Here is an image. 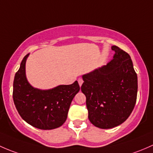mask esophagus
Listing matches in <instances>:
<instances>
[{"mask_svg":"<svg viewBox=\"0 0 153 153\" xmlns=\"http://www.w3.org/2000/svg\"><path fill=\"white\" fill-rule=\"evenodd\" d=\"M78 83H79V85L80 87H81L82 85V83H83V80H82V79H81V78L79 79H78Z\"/></svg>","mask_w":153,"mask_h":153,"instance_id":"1","label":"esophagus"}]
</instances>
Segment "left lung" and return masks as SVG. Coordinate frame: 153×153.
Masks as SVG:
<instances>
[{
	"instance_id": "8db88e82",
	"label": "left lung",
	"mask_w": 153,
	"mask_h": 153,
	"mask_svg": "<svg viewBox=\"0 0 153 153\" xmlns=\"http://www.w3.org/2000/svg\"><path fill=\"white\" fill-rule=\"evenodd\" d=\"M113 59L82 75L81 91L86 97L88 119L94 126L110 129L127 120L134 108L138 78L130 56L113 45Z\"/></svg>"
}]
</instances>
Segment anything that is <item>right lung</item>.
Here are the masks:
<instances>
[{
    "label": "right lung",
    "instance_id": "add662e5",
    "mask_svg": "<svg viewBox=\"0 0 153 153\" xmlns=\"http://www.w3.org/2000/svg\"><path fill=\"white\" fill-rule=\"evenodd\" d=\"M26 55L15 76L13 100L22 119L40 130H53L65 123L71 103L79 91L78 82L48 90L34 88L26 76Z\"/></svg>",
    "mask_w": 153,
    "mask_h": 153
}]
</instances>
